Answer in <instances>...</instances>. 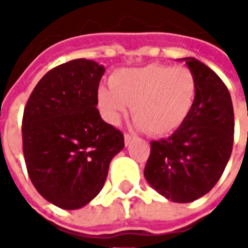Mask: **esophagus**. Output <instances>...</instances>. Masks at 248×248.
<instances>
[{
	"instance_id": "34e87169",
	"label": "esophagus",
	"mask_w": 248,
	"mask_h": 248,
	"mask_svg": "<svg viewBox=\"0 0 248 248\" xmlns=\"http://www.w3.org/2000/svg\"><path fill=\"white\" fill-rule=\"evenodd\" d=\"M133 140H134V137H133V135H131V134H127V133L124 134V145L129 146L130 143L133 142Z\"/></svg>"
}]
</instances>
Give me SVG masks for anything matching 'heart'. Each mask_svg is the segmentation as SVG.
Wrapping results in <instances>:
<instances>
[{"mask_svg": "<svg viewBox=\"0 0 248 248\" xmlns=\"http://www.w3.org/2000/svg\"><path fill=\"white\" fill-rule=\"evenodd\" d=\"M101 86L98 102L108 124H118L131 106L135 126L153 135H167L187 119L197 98L198 83L183 66L149 65L122 69Z\"/></svg>", "mask_w": 248, "mask_h": 248, "instance_id": "b5f03b06", "label": "heart"}]
</instances>
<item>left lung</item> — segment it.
I'll list each match as a JSON object with an SVG mask.
<instances>
[{"mask_svg": "<svg viewBox=\"0 0 248 248\" xmlns=\"http://www.w3.org/2000/svg\"><path fill=\"white\" fill-rule=\"evenodd\" d=\"M197 78L191 113L169 138L151 140L145 178L172 202L203 197L222 177L234 143V108L229 89L203 62L182 58Z\"/></svg>", "mask_w": 248, "mask_h": 248, "instance_id": "left-lung-1", "label": "left lung"}]
</instances>
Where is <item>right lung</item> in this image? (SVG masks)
<instances>
[{
    "label": "right lung",
    "mask_w": 248,
    "mask_h": 248,
    "mask_svg": "<svg viewBox=\"0 0 248 248\" xmlns=\"http://www.w3.org/2000/svg\"><path fill=\"white\" fill-rule=\"evenodd\" d=\"M105 67L79 58L57 66L30 94L22 118V149L30 181L63 210L83 207L102 190L124 134L98 111Z\"/></svg>",
    "instance_id": "obj_1"
}]
</instances>
